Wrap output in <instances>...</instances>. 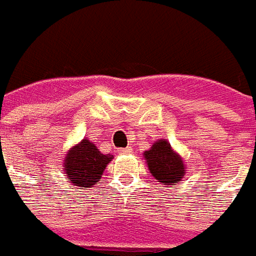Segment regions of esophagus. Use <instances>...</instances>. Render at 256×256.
Wrapping results in <instances>:
<instances>
[{"instance_id":"obj_1","label":"esophagus","mask_w":256,"mask_h":256,"mask_svg":"<svg viewBox=\"0 0 256 256\" xmlns=\"http://www.w3.org/2000/svg\"><path fill=\"white\" fill-rule=\"evenodd\" d=\"M131 151H132V150H131L130 146H126V148H122V150H120V152H121V154H130Z\"/></svg>"}]
</instances>
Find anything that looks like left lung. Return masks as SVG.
<instances>
[{
    "instance_id": "8db88e82",
    "label": "left lung",
    "mask_w": 256,
    "mask_h": 256,
    "mask_svg": "<svg viewBox=\"0 0 256 256\" xmlns=\"http://www.w3.org/2000/svg\"><path fill=\"white\" fill-rule=\"evenodd\" d=\"M144 156L152 176L164 185L174 186L184 178L185 165L182 162L181 156L172 151L170 142H166L165 140L156 141L151 146V150L144 152Z\"/></svg>"
}]
</instances>
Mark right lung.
<instances>
[{
    "label": "right lung",
    "mask_w": 256,
    "mask_h": 256,
    "mask_svg": "<svg viewBox=\"0 0 256 256\" xmlns=\"http://www.w3.org/2000/svg\"><path fill=\"white\" fill-rule=\"evenodd\" d=\"M112 158L111 154L104 155L100 152L95 144L85 138L72 150H70L64 160V170L68 182L80 190L92 188L94 184L100 181L105 166Z\"/></svg>",
    "instance_id": "1"
}]
</instances>
